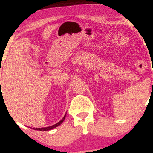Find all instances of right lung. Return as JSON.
Masks as SVG:
<instances>
[{
	"instance_id": "right-lung-1",
	"label": "right lung",
	"mask_w": 153,
	"mask_h": 153,
	"mask_svg": "<svg viewBox=\"0 0 153 153\" xmlns=\"http://www.w3.org/2000/svg\"><path fill=\"white\" fill-rule=\"evenodd\" d=\"M66 117V114H65L64 117L61 119L60 121H59V122H57V124H54V125L52 126H50V127H42V128H31V129H35V130H39V131H48V130H51V129H54V128H56L57 127H58L59 125H60L63 122V121L65 120V118Z\"/></svg>"
}]
</instances>
